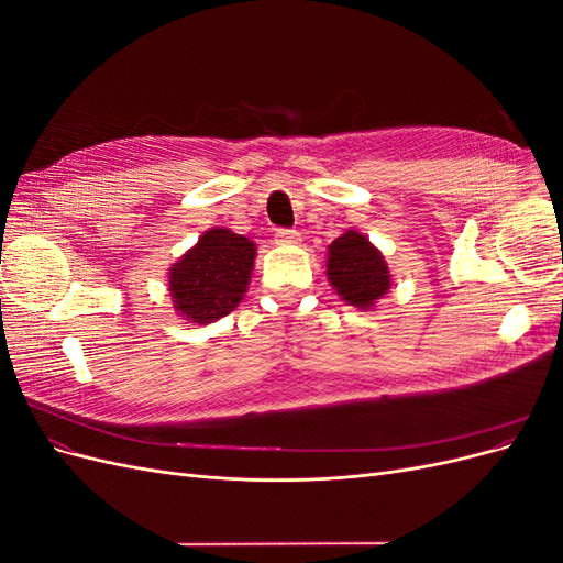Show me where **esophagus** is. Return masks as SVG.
<instances>
[{"instance_id":"obj_1","label":"esophagus","mask_w":563,"mask_h":563,"mask_svg":"<svg viewBox=\"0 0 563 563\" xmlns=\"http://www.w3.org/2000/svg\"><path fill=\"white\" fill-rule=\"evenodd\" d=\"M277 244L279 246H296L300 244V232L298 230H277Z\"/></svg>"}]
</instances>
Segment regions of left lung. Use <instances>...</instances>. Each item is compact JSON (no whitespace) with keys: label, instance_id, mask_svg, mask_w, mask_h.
<instances>
[{"label":"left lung","instance_id":"1","mask_svg":"<svg viewBox=\"0 0 563 563\" xmlns=\"http://www.w3.org/2000/svg\"><path fill=\"white\" fill-rule=\"evenodd\" d=\"M327 279L340 300L364 312L376 308L391 286L385 255L356 230H345L329 244Z\"/></svg>","mask_w":563,"mask_h":563}]
</instances>
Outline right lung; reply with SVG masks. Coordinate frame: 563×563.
<instances>
[{
    "instance_id": "add662e5",
    "label": "right lung",
    "mask_w": 563,
    "mask_h": 563,
    "mask_svg": "<svg viewBox=\"0 0 563 563\" xmlns=\"http://www.w3.org/2000/svg\"><path fill=\"white\" fill-rule=\"evenodd\" d=\"M255 244L228 228L203 232L192 249L168 267L174 310L187 323H211L230 314L246 296Z\"/></svg>"
}]
</instances>
